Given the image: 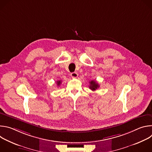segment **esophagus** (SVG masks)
<instances>
[{"label": "esophagus", "mask_w": 152, "mask_h": 152, "mask_svg": "<svg viewBox=\"0 0 152 152\" xmlns=\"http://www.w3.org/2000/svg\"><path fill=\"white\" fill-rule=\"evenodd\" d=\"M71 76L73 78H76L78 76V74L76 72H73L71 73Z\"/></svg>", "instance_id": "1"}]
</instances>
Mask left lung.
Segmentation results:
<instances>
[{
    "label": "left lung",
    "mask_w": 152,
    "mask_h": 152,
    "mask_svg": "<svg viewBox=\"0 0 152 152\" xmlns=\"http://www.w3.org/2000/svg\"><path fill=\"white\" fill-rule=\"evenodd\" d=\"M99 87V84L95 80H91V81L90 82V86H89V88L91 90L94 91V90H97Z\"/></svg>",
    "instance_id": "left-lung-1"
}]
</instances>
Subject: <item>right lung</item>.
<instances>
[{
    "label": "right lung",
    "mask_w": 152,
    "mask_h": 152,
    "mask_svg": "<svg viewBox=\"0 0 152 152\" xmlns=\"http://www.w3.org/2000/svg\"><path fill=\"white\" fill-rule=\"evenodd\" d=\"M61 80L57 81V85H58V86H59V85H61Z\"/></svg>",
    "instance_id": "add662e5"
}]
</instances>
